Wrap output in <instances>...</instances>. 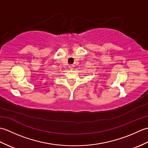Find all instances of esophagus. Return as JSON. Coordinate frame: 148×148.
Segmentation results:
<instances>
[{
  "label": "esophagus",
  "mask_w": 148,
  "mask_h": 148,
  "mask_svg": "<svg viewBox=\"0 0 148 148\" xmlns=\"http://www.w3.org/2000/svg\"><path fill=\"white\" fill-rule=\"evenodd\" d=\"M74 66L73 65H69V69H70L71 70H73L74 68Z\"/></svg>",
  "instance_id": "34e87169"
}]
</instances>
